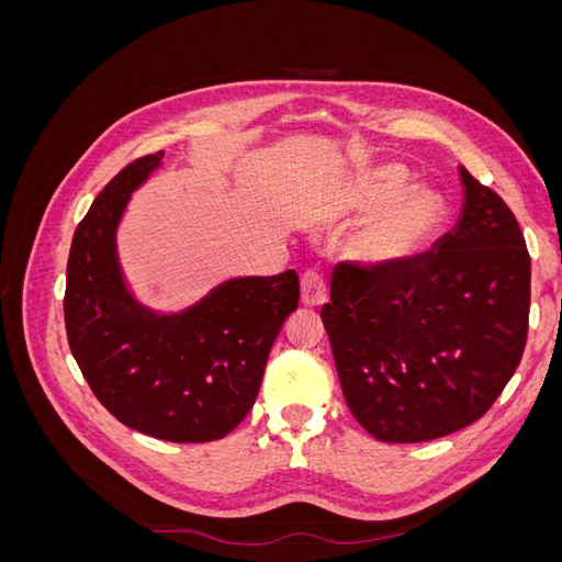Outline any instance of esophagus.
<instances>
[{"mask_svg":"<svg viewBox=\"0 0 562 562\" xmlns=\"http://www.w3.org/2000/svg\"><path fill=\"white\" fill-rule=\"evenodd\" d=\"M302 285V302L307 304V307H318L328 300V283L326 277L318 274V271H304V277L300 281Z\"/></svg>","mask_w":562,"mask_h":562,"instance_id":"esophagus-1","label":"esophagus"}]
</instances>
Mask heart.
<instances>
[{
    "mask_svg": "<svg viewBox=\"0 0 562 562\" xmlns=\"http://www.w3.org/2000/svg\"><path fill=\"white\" fill-rule=\"evenodd\" d=\"M403 192V176L398 171H382L372 180H366L351 201L359 209L375 211L391 204L372 227L368 229L363 239V250L370 260L380 265H394L401 262L429 239V234L440 220V203L434 194L424 190Z\"/></svg>",
    "mask_w": 562,
    "mask_h": 562,
    "instance_id": "obj_1",
    "label": "heart"
}]
</instances>
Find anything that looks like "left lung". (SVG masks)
Here are the masks:
<instances>
[{"instance_id":"8db88e82","label":"left lung","mask_w":562,"mask_h":562,"mask_svg":"<svg viewBox=\"0 0 562 562\" xmlns=\"http://www.w3.org/2000/svg\"><path fill=\"white\" fill-rule=\"evenodd\" d=\"M464 211L422 258L337 265L321 310L351 415L384 443L479 422L520 366L532 262L504 199L459 168Z\"/></svg>"}]
</instances>
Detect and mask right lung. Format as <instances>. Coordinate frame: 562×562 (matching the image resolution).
Masks as SVG:
<instances>
[{"label":"right lung","mask_w":562,"mask_h":562,"mask_svg":"<svg viewBox=\"0 0 562 562\" xmlns=\"http://www.w3.org/2000/svg\"><path fill=\"white\" fill-rule=\"evenodd\" d=\"M164 159L122 168L81 220L67 260L65 330L95 398L126 427L171 443H209L239 427L258 398L271 345L297 310L300 279H236L180 316L126 293L114 232L131 192Z\"/></svg>","instance_id":"add662e5"}]
</instances>
